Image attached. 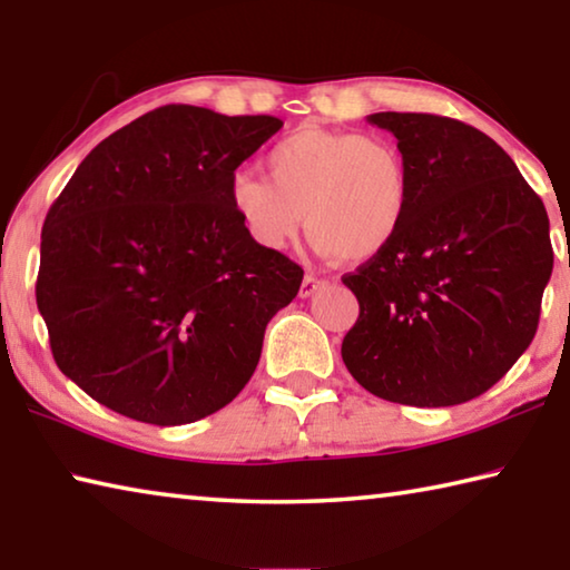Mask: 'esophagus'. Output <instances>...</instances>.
Segmentation results:
<instances>
[{
  "label": "esophagus",
  "mask_w": 570,
  "mask_h": 570,
  "mask_svg": "<svg viewBox=\"0 0 570 570\" xmlns=\"http://www.w3.org/2000/svg\"><path fill=\"white\" fill-rule=\"evenodd\" d=\"M326 282L324 278H320V276H314V274H306L304 276V282H302V288H298V296H312L314 292H320V288L324 286Z\"/></svg>",
  "instance_id": "1"
}]
</instances>
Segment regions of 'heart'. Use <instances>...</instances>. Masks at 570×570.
Returning a JSON list of instances; mask_svg holds the SVG:
<instances>
[{"label": "heart", "instance_id": "b5f03b06", "mask_svg": "<svg viewBox=\"0 0 570 570\" xmlns=\"http://www.w3.org/2000/svg\"><path fill=\"white\" fill-rule=\"evenodd\" d=\"M266 177L238 173L228 206L264 248H284L306 230L342 262L380 256L407 218L410 173L390 140L364 132L302 128L274 142Z\"/></svg>", "mask_w": 570, "mask_h": 570}]
</instances>
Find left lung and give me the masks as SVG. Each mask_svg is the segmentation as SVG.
<instances>
[{
    "instance_id": "left-lung-1",
    "label": "left lung",
    "mask_w": 570,
    "mask_h": 570,
    "mask_svg": "<svg viewBox=\"0 0 570 570\" xmlns=\"http://www.w3.org/2000/svg\"><path fill=\"white\" fill-rule=\"evenodd\" d=\"M410 173L397 238L342 282L360 320L342 360L366 392L412 407L480 397L533 342L553 272L548 214L513 158L472 125L374 112Z\"/></svg>"
}]
</instances>
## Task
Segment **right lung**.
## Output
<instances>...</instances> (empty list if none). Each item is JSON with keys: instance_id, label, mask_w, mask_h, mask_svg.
I'll return each mask as SVG.
<instances>
[{"instance_id": "obj_1", "label": "right lung", "mask_w": 570, "mask_h": 570, "mask_svg": "<svg viewBox=\"0 0 570 570\" xmlns=\"http://www.w3.org/2000/svg\"><path fill=\"white\" fill-rule=\"evenodd\" d=\"M272 115L166 105L105 138L47 210L37 308L65 377L125 417L188 424L246 387L304 272L228 206Z\"/></svg>"}]
</instances>
